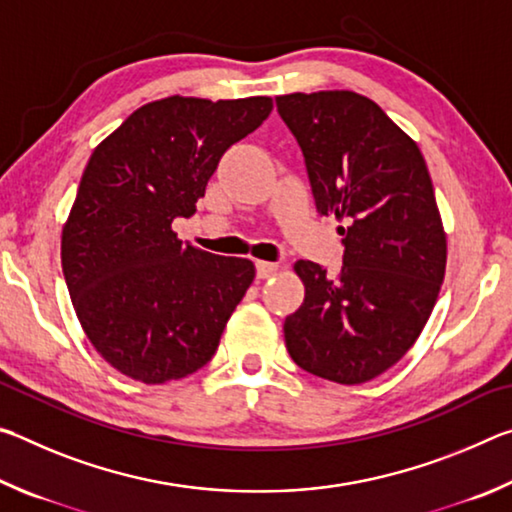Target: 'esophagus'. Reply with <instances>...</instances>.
I'll list each match as a JSON object with an SVG mask.
<instances>
[{
	"label": "esophagus",
	"mask_w": 512,
	"mask_h": 512,
	"mask_svg": "<svg viewBox=\"0 0 512 512\" xmlns=\"http://www.w3.org/2000/svg\"><path fill=\"white\" fill-rule=\"evenodd\" d=\"M257 266V277L259 280H266V277H273L275 273H277V264H273V262H257L255 264Z\"/></svg>",
	"instance_id": "34e87169"
}]
</instances>
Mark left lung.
<instances>
[{"label":"left lung","mask_w":512,"mask_h":512,"mask_svg":"<svg viewBox=\"0 0 512 512\" xmlns=\"http://www.w3.org/2000/svg\"><path fill=\"white\" fill-rule=\"evenodd\" d=\"M305 155L316 210L336 216L343 266L336 275L300 259L305 300L284 320L302 370L363 384L418 341L447 266V235L431 176L413 137L352 90L275 99Z\"/></svg>","instance_id":"obj_1"}]
</instances>
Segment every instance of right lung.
Masks as SVG:
<instances>
[{
	"label": "right lung",
	"mask_w": 512,
	"mask_h": 512,
	"mask_svg": "<svg viewBox=\"0 0 512 512\" xmlns=\"http://www.w3.org/2000/svg\"><path fill=\"white\" fill-rule=\"evenodd\" d=\"M271 97L144 103L92 151L60 262L88 341L121 375L167 384L203 368L255 264L183 246L221 155L271 115Z\"/></svg>",
	"instance_id": "obj_1"
}]
</instances>
